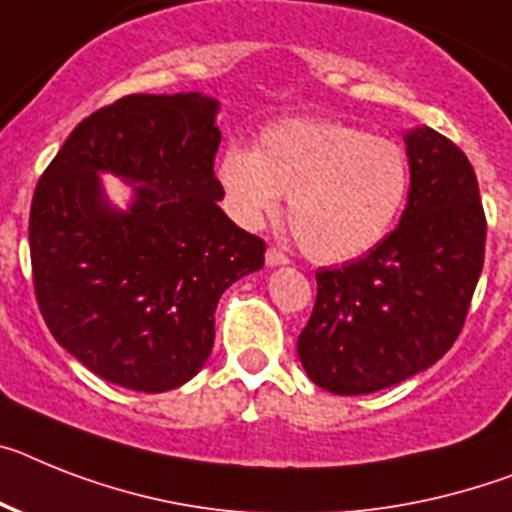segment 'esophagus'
Segmentation results:
<instances>
[{
    "instance_id": "34e87169",
    "label": "esophagus",
    "mask_w": 512,
    "mask_h": 512,
    "mask_svg": "<svg viewBox=\"0 0 512 512\" xmlns=\"http://www.w3.org/2000/svg\"><path fill=\"white\" fill-rule=\"evenodd\" d=\"M265 263H268V268H276V265H289V255H283L281 249L270 247L268 252H265Z\"/></svg>"
}]
</instances>
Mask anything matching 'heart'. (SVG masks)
Returning <instances> with one entry per match:
<instances>
[{"mask_svg":"<svg viewBox=\"0 0 512 512\" xmlns=\"http://www.w3.org/2000/svg\"><path fill=\"white\" fill-rule=\"evenodd\" d=\"M218 179L234 216L257 226L289 195L299 247L320 263H343L375 247L409 195V158L388 137L330 119H286L257 148L231 145Z\"/></svg>","mask_w":512,"mask_h":512,"instance_id":"obj_1","label":"heart"}]
</instances>
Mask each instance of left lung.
Segmentation results:
<instances>
[{
	"label": "left lung",
	"instance_id": "obj_1",
	"mask_svg": "<svg viewBox=\"0 0 512 512\" xmlns=\"http://www.w3.org/2000/svg\"><path fill=\"white\" fill-rule=\"evenodd\" d=\"M411 169L401 223L364 257L317 270L312 317L296 341L309 380L364 395L448 354L482 276L484 218L474 166L429 127L403 135Z\"/></svg>",
	"mask_w": 512,
	"mask_h": 512
}]
</instances>
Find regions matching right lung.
<instances>
[{"label": "right lung", "mask_w": 512, "mask_h": 512, "mask_svg": "<svg viewBox=\"0 0 512 512\" xmlns=\"http://www.w3.org/2000/svg\"><path fill=\"white\" fill-rule=\"evenodd\" d=\"M216 114L200 93L119 98L77 124L33 192L38 309L59 346L122 388L192 380L221 294L265 263L263 239L218 208ZM101 170L133 184L130 209L105 200Z\"/></svg>", "instance_id": "right-lung-1"}]
</instances>
